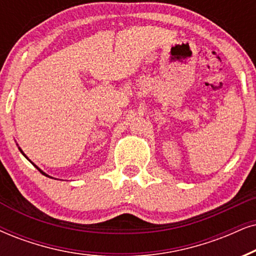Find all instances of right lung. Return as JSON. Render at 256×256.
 I'll list each match as a JSON object with an SVG mask.
<instances>
[{"label":"right lung","instance_id":"add662e5","mask_svg":"<svg viewBox=\"0 0 256 256\" xmlns=\"http://www.w3.org/2000/svg\"><path fill=\"white\" fill-rule=\"evenodd\" d=\"M18 150H20V151H21V154H24V156L26 158H27V160H29V158H28L27 156H26V154H24V152L21 150V148H20V146H18ZM29 162H30V163H32V164H33V166H35V164L33 163V162H32V160H29ZM36 169H38V171H40V172H41L42 174H44V176H46V177H50V174H47L46 172H44V171H42V170H41V169H40V168H38V166H36ZM50 178H53V177H50Z\"/></svg>","mask_w":256,"mask_h":256}]
</instances>
